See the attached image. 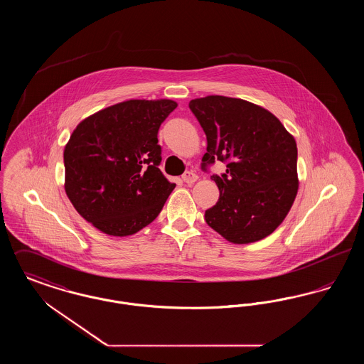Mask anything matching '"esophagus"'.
<instances>
[{"label":"esophagus","mask_w":364,"mask_h":364,"mask_svg":"<svg viewBox=\"0 0 364 364\" xmlns=\"http://www.w3.org/2000/svg\"><path fill=\"white\" fill-rule=\"evenodd\" d=\"M183 181L184 183H187V184H193L196 180H198V176L193 173V172H186V173L183 174Z\"/></svg>","instance_id":"esophagus-1"}]
</instances>
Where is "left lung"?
Masks as SVG:
<instances>
[{
	"label": "left lung",
	"mask_w": 364,
	"mask_h": 364,
	"mask_svg": "<svg viewBox=\"0 0 364 364\" xmlns=\"http://www.w3.org/2000/svg\"><path fill=\"white\" fill-rule=\"evenodd\" d=\"M190 109L208 139L202 169L215 159L226 164L225 173L211 176L220 199L205 213L208 225L235 244L269 236L297 193L294 136L269 110L239 98L208 95Z\"/></svg>",
	"instance_id": "1"
}]
</instances>
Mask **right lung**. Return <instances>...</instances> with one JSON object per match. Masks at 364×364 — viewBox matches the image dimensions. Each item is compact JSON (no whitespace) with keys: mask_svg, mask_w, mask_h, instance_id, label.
I'll return each mask as SVG.
<instances>
[{"mask_svg":"<svg viewBox=\"0 0 364 364\" xmlns=\"http://www.w3.org/2000/svg\"><path fill=\"white\" fill-rule=\"evenodd\" d=\"M171 100H131L80 122L64 150L65 192L76 211L110 236L151 224L176 184L159 171L161 124Z\"/></svg>","mask_w":364,"mask_h":364,"instance_id":"obj_1","label":"right lung"}]
</instances>
